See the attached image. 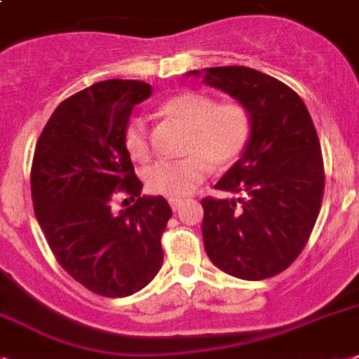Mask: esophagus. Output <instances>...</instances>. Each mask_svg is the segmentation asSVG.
<instances>
[{
	"label": "esophagus",
	"instance_id": "34e87169",
	"mask_svg": "<svg viewBox=\"0 0 359 359\" xmlns=\"http://www.w3.org/2000/svg\"><path fill=\"white\" fill-rule=\"evenodd\" d=\"M183 205L182 200H170V207H172V211H180V207Z\"/></svg>",
	"mask_w": 359,
	"mask_h": 359
}]
</instances>
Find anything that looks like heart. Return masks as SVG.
<instances>
[{
	"mask_svg": "<svg viewBox=\"0 0 359 359\" xmlns=\"http://www.w3.org/2000/svg\"><path fill=\"white\" fill-rule=\"evenodd\" d=\"M163 114L189 130L182 161H159L148 168L144 182L152 192L170 200H183L212 167H227L240 158L251 135L250 111L238 100L218 102L212 95L183 91L163 102ZM124 148L130 158L147 163L152 158L150 135L143 119L133 117L124 128Z\"/></svg>",
	"mask_w": 359,
	"mask_h": 359,
	"instance_id": "b5f03b06",
	"label": "heart"
}]
</instances>
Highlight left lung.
Wrapping results in <instances>:
<instances>
[{"mask_svg": "<svg viewBox=\"0 0 359 359\" xmlns=\"http://www.w3.org/2000/svg\"><path fill=\"white\" fill-rule=\"evenodd\" d=\"M242 102L251 135L215 189L240 198H203L207 257L236 279L262 280L297 259L325 191L321 144L303 99L273 76L244 66L189 71Z\"/></svg>", "mask_w": 359, "mask_h": 359, "instance_id": "8db88e82", "label": "left lung"}]
</instances>
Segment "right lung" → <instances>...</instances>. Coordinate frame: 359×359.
I'll return each mask as SVG.
<instances>
[{
	"label": "right lung",
	"instance_id": "add662e5",
	"mask_svg": "<svg viewBox=\"0 0 359 359\" xmlns=\"http://www.w3.org/2000/svg\"><path fill=\"white\" fill-rule=\"evenodd\" d=\"M152 95L141 80H104L56 106L34 150L31 192L47 244L67 273L104 297L143 290L163 266L161 235L172 216L143 183L124 148L133 106ZM115 190L137 197L115 213Z\"/></svg>",
	"mask_w": 359,
	"mask_h": 359
}]
</instances>
